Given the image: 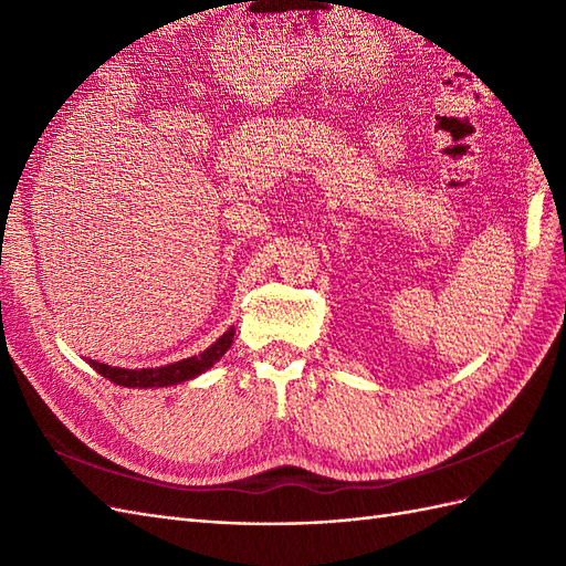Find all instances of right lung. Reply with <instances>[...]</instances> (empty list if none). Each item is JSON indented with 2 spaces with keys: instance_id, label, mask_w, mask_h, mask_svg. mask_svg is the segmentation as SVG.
I'll return each instance as SVG.
<instances>
[{
  "instance_id": "1",
  "label": "right lung",
  "mask_w": 566,
  "mask_h": 566,
  "mask_svg": "<svg viewBox=\"0 0 566 566\" xmlns=\"http://www.w3.org/2000/svg\"><path fill=\"white\" fill-rule=\"evenodd\" d=\"M237 329L234 325L224 327L220 335L210 339L202 349L177 356L171 360H155V364H143V366H124V364H109V360L88 356L85 360L99 373L109 378L112 382L124 385V387H165L174 382L191 380L202 370H208L214 360H220L224 352L234 342Z\"/></svg>"
}]
</instances>
